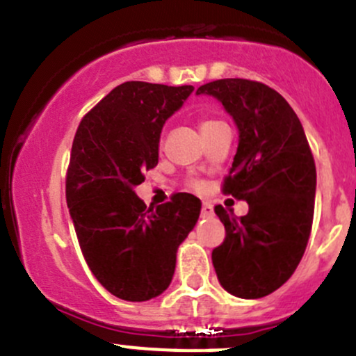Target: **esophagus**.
Segmentation results:
<instances>
[{
	"mask_svg": "<svg viewBox=\"0 0 356 356\" xmlns=\"http://www.w3.org/2000/svg\"><path fill=\"white\" fill-rule=\"evenodd\" d=\"M200 216H202V218H213L214 216L213 206H211V204H207V202H204L202 209H200Z\"/></svg>",
	"mask_w": 356,
	"mask_h": 356,
	"instance_id": "1",
	"label": "esophagus"
}]
</instances>
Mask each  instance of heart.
I'll list each match as a JSON object with an SVG mask.
<instances>
[{"label":"heart","instance_id":"obj_1","mask_svg":"<svg viewBox=\"0 0 356 356\" xmlns=\"http://www.w3.org/2000/svg\"><path fill=\"white\" fill-rule=\"evenodd\" d=\"M216 124H221L220 121H214V119H202V121H200V131H206V129H209V128H213V126H216ZM197 188H202V185H199V183H197Z\"/></svg>","mask_w":356,"mask_h":356}]
</instances>
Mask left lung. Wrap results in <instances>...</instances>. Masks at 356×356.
Returning a JSON list of instances; mask_svg holds the SVG:
<instances>
[{"label":"left lung","instance_id":"left-lung-1","mask_svg":"<svg viewBox=\"0 0 356 356\" xmlns=\"http://www.w3.org/2000/svg\"><path fill=\"white\" fill-rule=\"evenodd\" d=\"M197 95L216 98L237 124L223 192L249 204L241 218L214 207L227 232L213 249L218 280L237 298L268 296L293 275L312 232L316 170L305 129L286 98L258 81L218 79Z\"/></svg>","mask_w":356,"mask_h":356}]
</instances>
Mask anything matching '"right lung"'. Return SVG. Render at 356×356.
Listing matches in <instances>:
<instances>
[{
	"instance_id": "obj_1",
	"label": "right lung",
	"mask_w": 356,
	"mask_h": 356,
	"mask_svg": "<svg viewBox=\"0 0 356 356\" xmlns=\"http://www.w3.org/2000/svg\"><path fill=\"white\" fill-rule=\"evenodd\" d=\"M193 86L128 81L79 122L65 197L81 251L98 282L124 301H149L170 287L177 251L193 230L200 200L175 193L147 207L135 193L157 166L163 126Z\"/></svg>"
}]
</instances>
